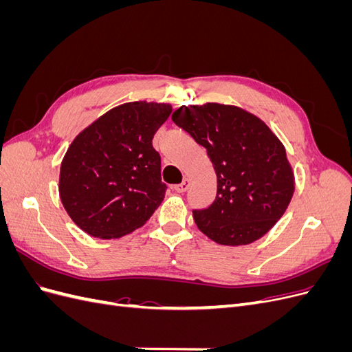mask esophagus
Instances as JSON below:
<instances>
[{
  "label": "esophagus",
  "instance_id": "1",
  "mask_svg": "<svg viewBox=\"0 0 352 352\" xmlns=\"http://www.w3.org/2000/svg\"><path fill=\"white\" fill-rule=\"evenodd\" d=\"M189 185H190V180H189L188 177H185V179L182 180V184L175 185V190H176V192H179V194H182V192H185V190L189 188Z\"/></svg>",
  "mask_w": 352,
  "mask_h": 352
}]
</instances>
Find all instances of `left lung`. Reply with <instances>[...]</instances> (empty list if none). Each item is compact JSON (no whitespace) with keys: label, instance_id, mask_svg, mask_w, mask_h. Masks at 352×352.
Segmentation results:
<instances>
[{"label":"left lung","instance_id":"left-lung-1","mask_svg":"<svg viewBox=\"0 0 352 352\" xmlns=\"http://www.w3.org/2000/svg\"><path fill=\"white\" fill-rule=\"evenodd\" d=\"M172 120L206 148L217 175L214 202L192 211L198 229L232 247L264 236L283 216L295 190L279 138L257 116L235 105H182Z\"/></svg>","mask_w":352,"mask_h":352}]
</instances>
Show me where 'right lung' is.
<instances>
[{
	"label": "right lung",
	"mask_w": 352,
	"mask_h": 352,
	"mask_svg": "<svg viewBox=\"0 0 352 352\" xmlns=\"http://www.w3.org/2000/svg\"><path fill=\"white\" fill-rule=\"evenodd\" d=\"M172 113L164 102H126L74 138L60 167V198L70 219L100 239L145 225L166 194L153 138Z\"/></svg>",
	"instance_id": "right-lung-1"
}]
</instances>
